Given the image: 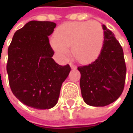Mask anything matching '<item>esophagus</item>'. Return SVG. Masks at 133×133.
Returning a JSON list of instances; mask_svg holds the SVG:
<instances>
[{
    "label": "esophagus",
    "instance_id": "obj_1",
    "mask_svg": "<svg viewBox=\"0 0 133 133\" xmlns=\"http://www.w3.org/2000/svg\"><path fill=\"white\" fill-rule=\"evenodd\" d=\"M69 65H70V67H71L72 69H75V68H76V66H75L74 64H72V63H70V64H69Z\"/></svg>",
    "mask_w": 133,
    "mask_h": 133
}]
</instances>
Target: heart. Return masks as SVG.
Here are the masks:
<instances>
[{"mask_svg":"<svg viewBox=\"0 0 133 133\" xmlns=\"http://www.w3.org/2000/svg\"><path fill=\"white\" fill-rule=\"evenodd\" d=\"M104 32L96 21L70 22L59 26L50 44L61 57L66 56L72 46V53L81 64H89L99 56L104 45Z\"/></svg>","mask_w":133,"mask_h":133,"instance_id":"1","label":"heart"}]
</instances>
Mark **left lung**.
Here are the masks:
<instances>
[{"mask_svg":"<svg viewBox=\"0 0 133 133\" xmlns=\"http://www.w3.org/2000/svg\"><path fill=\"white\" fill-rule=\"evenodd\" d=\"M104 45L98 58L87 66H78L80 87L86 104L104 107L118 99L122 93L126 79L124 52L112 31L103 25Z\"/></svg>","mask_w":133,"mask_h":133,"instance_id":"obj_1","label":"left lung"}]
</instances>
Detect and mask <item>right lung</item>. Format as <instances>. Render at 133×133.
<instances>
[{
  "label": "right lung",
  "mask_w": 133,
  "mask_h": 133,
  "mask_svg": "<svg viewBox=\"0 0 133 133\" xmlns=\"http://www.w3.org/2000/svg\"><path fill=\"white\" fill-rule=\"evenodd\" d=\"M56 23L32 21L15 32L8 48L6 71L14 95L25 105L38 110L57 104L62 83L71 68L52 58L49 35Z\"/></svg>",
  "instance_id": "right-lung-1"
}]
</instances>
